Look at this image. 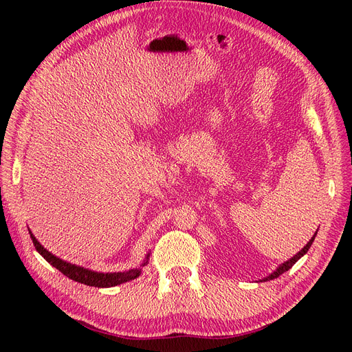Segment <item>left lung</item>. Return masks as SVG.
<instances>
[{"label":"left lung","instance_id":"1","mask_svg":"<svg viewBox=\"0 0 352 352\" xmlns=\"http://www.w3.org/2000/svg\"><path fill=\"white\" fill-rule=\"evenodd\" d=\"M314 238H316V235H314V236H313V238H311L310 241H308V243L305 245V247H304V248H302V250H301L300 252H298V254H295L292 258H289V260H287V261H285L283 264H280V265H279V267H278V269H276V270H274V272H273L272 274H269V276H267V278H265L264 280H272V279H276V278H279V276H280L282 273H285V272H287V270H289V269L292 267V265H294V264H295V263H296L298 260H300V258L302 257V255H304V254H305V252H307L308 250H310V247H311V243H313Z\"/></svg>","mask_w":352,"mask_h":352}]
</instances>
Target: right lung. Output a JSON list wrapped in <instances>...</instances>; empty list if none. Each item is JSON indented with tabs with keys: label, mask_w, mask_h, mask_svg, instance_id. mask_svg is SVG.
Masks as SVG:
<instances>
[{
	"label": "right lung",
	"mask_w": 352,
	"mask_h": 352,
	"mask_svg": "<svg viewBox=\"0 0 352 352\" xmlns=\"http://www.w3.org/2000/svg\"><path fill=\"white\" fill-rule=\"evenodd\" d=\"M30 238H32V242H34V245H35L36 251L50 264L54 265L57 270H60L63 274L67 276L69 279H72L74 282H79V283L88 285V286H95V287H111V286H117L120 283L136 279L138 276L141 274V270H142L141 267H144V265L148 263V257H150V254H148L146 260L141 264V267H138V269H131L127 272H119V273H98V272H92L88 269L79 267V265L70 264L67 261H63L61 258L56 257V255H52L51 252H48L44 247H42L34 235H30Z\"/></svg>",
	"instance_id": "obj_1"
}]
</instances>
